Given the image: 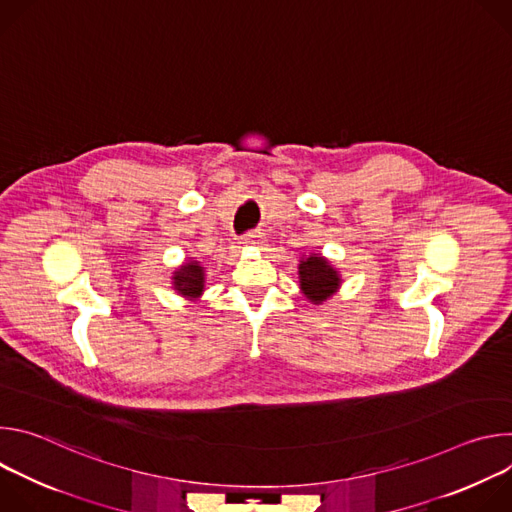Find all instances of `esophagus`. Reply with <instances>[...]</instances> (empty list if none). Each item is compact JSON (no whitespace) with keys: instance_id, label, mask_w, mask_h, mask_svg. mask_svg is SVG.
<instances>
[{"instance_id":"1","label":"esophagus","mask_w":512,"mask_h":512,"mask_svg":"<svg viewBox=\"0 0 512 512\" xmlns=\"http://www.w3.org/2000/svg\"><path fill=\"white\" fill-rule=\"evenodd\" d=\"M241 243H243V245H247V247H261V245L265 243V235H263V233H259V231H255V233L245 235V237L241 239Z\"/></svg>"}]
</instances>
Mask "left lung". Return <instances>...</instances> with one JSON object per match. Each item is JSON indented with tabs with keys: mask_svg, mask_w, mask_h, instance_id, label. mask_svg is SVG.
Returning <instances> with one entry per match:
<instances>
[{
	"mask_svg": "<svg viewBox=\"0 0 512 512\" xmlns=\"http://www.w3.org/2000/svg\"><path fill=\"white\" fill-rule=\"evenodd\" d=\"M298 277L302 294L314 306H322L332 300L342 285L340 271L322 253L304 255L298 265Z\"/></svg>",
	"mask_w": 512,
	"mask_h": 512,
	"instance_id": "left-lung-1",
	"label": "left lung"
}]
</instances>
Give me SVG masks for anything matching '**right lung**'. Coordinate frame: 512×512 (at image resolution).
<instances>
[{
    "mask_svg": "<svg viewBox=\"0 0 512 512\" xmlns=\"http://www.w3.org/2000/svg\"><path fill=\"white\" fill-rule=\"evenodd\" d=\"M204 267L198 259L188 257L182 265H178L172 273V287L178 296L190 300V302H200L204 294Z\"/></svg>",
    "mask_w": 512,
    "mask_h": 512,
    "instance_id": "add662e5",
    "label": "right lung"
}]
</instances>
